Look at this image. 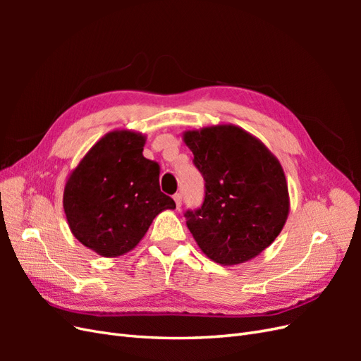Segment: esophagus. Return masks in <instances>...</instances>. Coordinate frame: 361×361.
Returning <instances> with one entry per match:
<instances>
[{"label": "esophagus", "mask_w": 361, "mask_h": 361, "mask_svg": "<svg viewBox=\"0 0 361 361\" xmlns=\"http://www.w3.org/2000/svg\"><path fill=\"white\" fill-rule=\"evenodd\" d=\"M173 199H174V203H176V207H178V209H180V206H182V194H180V192L174 194V195H173Z\"/></svg>", "instance_id": "esophagus-1"}]
</instances>
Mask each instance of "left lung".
I'll use <instances>...</instances> for the list:
<instances>
[{
	"mask_svg": "<svg viewBox=\"0 0 361 361\" xmlns=\"http://www.w3.org/2000/svg\"><path fill=\"white\" fill-rule=\"evenodd\" d=\"M182 138L206 187L200 209L185 214L195 243L227 267L259 256L289 215L280 161L259 138L232 123L185 130Z\"/></svg>",
	"mask_w": 361,
	"mask_h": 361,
	"instance_id": "1",
	"label": "left lung"
}]
</instances>
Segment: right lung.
Listing matches in <instances>:
<instances>
[{
	"label": "right lung",
	"mask_w": 361,
	"mask_h": 361,
	"mask_svg": "<svg viewBox=\"0 0 361 361\" xmlns=\"http://www.w3.org/2000/svg\"><path fill=\"white\" fill-rule=\"evenodd\" d=\"M146 135L114 129L66 179L63 207L72 235L102 257L134 250L154 218L176 203L161 192L159 166L143 157Z\"/></svg>",
	"instance_id": "add662e5"
}]
</instances>
